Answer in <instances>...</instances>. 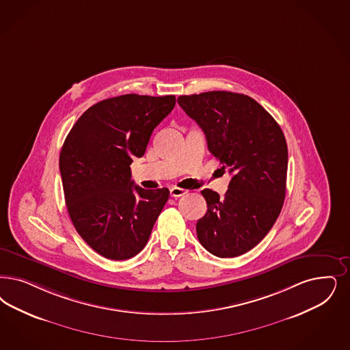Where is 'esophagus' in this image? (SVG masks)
I'll return each instance as SVG.
<instances>
[{"instance_id": "obj_1", "label": "esophagus", "mask_w": 350, "mask_h": 350, "mask_svg": "<svg viewBox=\"0 0 350 350\" xmlns=\"http://www.w3.org/2000/svg\"><path fill=\"white\" fill-rule=\"evenodd\" d=\"M185 193H187V191L183 190V189H180V187L173 186V187L170 189V196H172V198H180V196H183Z\"/></svg>"}]
</instances>
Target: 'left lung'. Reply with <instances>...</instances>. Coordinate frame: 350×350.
<instances>
[{
  "label": "left lung",
  "instance_id": "8db88e82",
  "mask_svg": "<svg viewBox=\"0 0 350 350\" xmlns=\"http://www.w3.org/2000/svg\"><path fill=\"white\" fill-rule=\"evenodd\" d=\"M204 132L208 150L232 174L224 198L204 189L196 234L221 258L248 252L275 224L286 196L288 150L274 118L254 98L206 92L177 99Z\"/></svg>",
  "mask_w": 350,
  "mask_h": 350
}]
</instances>
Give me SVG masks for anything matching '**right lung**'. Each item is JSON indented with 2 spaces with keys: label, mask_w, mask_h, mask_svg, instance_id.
<instances>
[{
  "label": "right lung",
  "mask_w": 350,
  "mask_h": 350,
  "mask_svg": "<svg viewBox=\"0 0 350 350\" xmlns=\"http://www.w3.org/2000/svg\"><path fill=\"white\" fill-rule=\"evenodd\" d=\"M174 105V96L100 100L75 122L63 144L59 169L70 217L80 237L106 258L139 254L168 202L167 187L134 186L131 164L145 155L154 129Z\"/></svg>",
  "instance_id": "1"
}]
</instances>
